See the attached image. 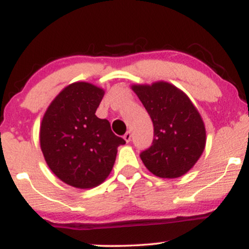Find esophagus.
<instances>
[{
    "mask_svg": "<svg viewBox=\"0 0 249 249\" xmlns=\"http://www.w3.org/2000/svg\"><path fill=\"white\" fill-rule=\"evenodd\" d=\"M123 138L125 139V142H130L131 141V132H128V131H127V132L124 134V137H123Z\"/></svg>",
    "mask_w": 249,
    "mask_h": 249,
    "instance_id": "1",
    "label": "esophagus"
}]
</instances>
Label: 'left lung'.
Here are the masks:
<instances>
[{
  "label": "left lung",
  "mask_w": 249,
  "mask_h": 249,
  "mask_svg": "<svg viewBox=\"0 0 249 249\" xmlns=\"http://www.w3.org/2000/svg\"><path fill=\"white\" fill-rule=\"evenodd\" d=\"M132 89L153 123V142L141 152L142 162L160 178L181 177L198 161L206 144L198 110L184 92L166 82Z\"/></svg>",
  "instance_id": "left-lung-1"
}]
</instances>
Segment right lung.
I'll list each match as a JSON object with an SVG mask.
<instances>
[{
    "label": "right lung",
    "instance_id": "right-lung-1",
    "mask_svg": "<svg viewBox=\"0 0 249 249\" xmlns=\"http://www.w3.org/2000/svg\"><path fill=\"white\" fill-rule=\"evenodd\" d=\"M104 91L85 82L69 85L43 117L39 142L50 170L77 188L102 184L112 170L117 147L125 141L96 116Z\"/></svg>",
    "mask_w": 249,
    "mask_h": 249
}]
</instances>
